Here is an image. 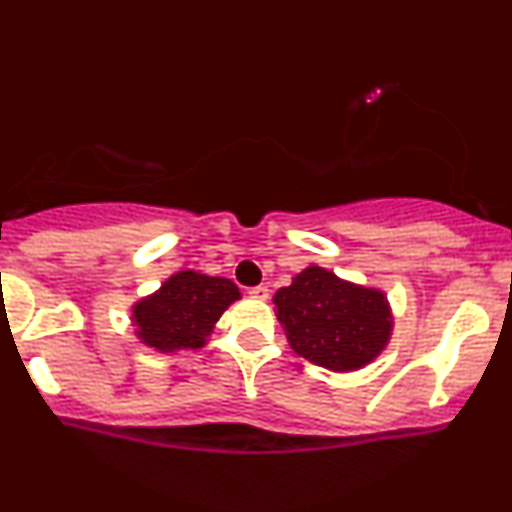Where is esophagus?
<instances>
[{"label": "esophagus", "mask_w": 512, "mask_h": 512, "mask_svg": "<svg viewBox=\"0 0 512 512\" xmlns=\"http://www.w3.org/2000/svg\"><path fill=\"white\" fill-rule=\"evenodd\" d=\"M250 293V296L252 298H257V301H267V298H269V289H267V286H252V289L248 291Z\"/></svg>", "instance_id": "1"}]
</instances>
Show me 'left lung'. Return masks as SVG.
Here are the masks:
<instances>
[{
    "label": "left lung",
    "instance_id": "8db88e82",
    "mask_svg": "<svg viewBox=\"0 0 512 512\" xmlns=\"http://www.w3.org/2000/svg\"><path fill=\"white\" fill-rule=\"evenodd\" d=\"M274 305L293 351L339 373L373 361L392 332L383 291L349 284L322 267L303 269L276 291Z\"/></svg>",
    "mask_w": 512,
    "mask_h": 512
}]
</instances>
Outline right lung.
I'll return each mask as SVG.
<instances>
[{
	"label": "right lung",
	"mask_w": 512,
	"mask_h": 512,
	"mask_svg": "<svg viewBox=\"0 0 512 512\" xmlns=\"http://www.w3.org/2000/svg\"><path fill=\"white\" fill-rule=\"evenodd\" d=\"M238 298L240 291L231 279L187 269L134 305L132 320L139 339L158 351L199 349L207 344L223 310Z\"/></svg>",
	"instance_id": "obj_1"
}]
</instances>
